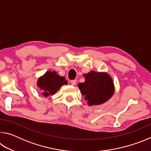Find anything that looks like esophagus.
Returning <instances> with one entry per match:
<instances>
[{
	"label": "esophagus",
	"instance_id": "esophagus-1",
	"mask_svg": "<svg viewBox=\"0 0 151 151\" xmlns=\"http://www.w3.org/2000/svg\"><path fill=\"white\" fill-rule=\"evenodd\" d=\"M70 83H71V85H75L76 83V80H72L70 81Z\"/></svg>",
	"mask_w": 151,
	"mask_h": 151
}]
</instances>
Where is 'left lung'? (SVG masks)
<instances>
[{
	"instance_id": "left-lung-1",
	"label": "left lung",
	"mask_w": 151,
	"mask_h": 151,
	"mask_svg": "<svg viewBox=\"0 0 151 151\" xmlns=\"http://www.w3.org/2000/svg\"><path fill=\"white\" fill-rule=\"evenodd\" d=\"M85 81L78 86L89 105H97L108 101L114 93L111 78L106 73L91 71L85 75Z\"/></svg>"
}]
</instances>
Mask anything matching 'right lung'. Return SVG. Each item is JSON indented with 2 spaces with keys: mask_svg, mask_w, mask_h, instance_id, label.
Wrapping results in <instances>:
<instances>
[{
  "mask_svg": "<svg viewBox=\"0 0 151 151\" xmlns=\"http://www.w3.org/2000/svg\"><path fill=\"white\" fill-rule=\"evenodd\" d=\"M65 84H67L66 78L57 75L55 71H48L38 81V86L43 91L42 94L45 96L53 95Z\"/></svg>",
  "mask_w": 151,
  "mask_h": 151,
  "instance_id": "add662e5",
  "label": "right lung"
}]
</instances>
